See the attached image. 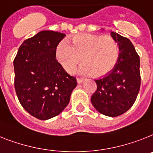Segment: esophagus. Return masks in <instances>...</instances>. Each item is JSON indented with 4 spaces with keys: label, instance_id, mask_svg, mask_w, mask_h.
<instances>
[{
    "label": "esophagus",
    "instance_id": "1",
    "mask_svg": "<svg viewBox=\"0 0 153 153\" xmlns=\"http://www.w3.org/2000/svg\"><path fill=\"white\" fill-rule=\"evenodd\" d=\"M77 81H78V83H79V84H80V83H82L83 81H84V79H81V78H78V79H77Z\"/></svg>",
    "mask_w": 153,
    "mask_h": 153
}]
</instances>
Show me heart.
<instances>
[{
	"label": "heart",
	"instance_id": "obj_1",
	"mask_svg": "<svg viewBox=\"0 0 153 153\" xmlns=\"http://www.w3.org/2000/svg\"><path fill=\"white\" fill-rule=\"evenodd\" d=\"M119 55V46L113 37L88 33L74 35L57 49V59L68 71H74L82 58L84 63L82 72H92L95 76L110 72L117 62Z\"/></svg>",
	"mask_w": 153,
	"mask_h": 153
}]
</instances>
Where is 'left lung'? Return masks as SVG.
Listing matches in <instances>:
<instances>
[{"mask_svg": "<svg viewBox=\"0 0 153 153\" xmlns=\"http://www.w3.org/2000/svg\"><path fill=\"white\" fill-rule=\"evenodd\" d=\"M117 42L119 58L114 68L95 79L97 89L91 102L97 111L106 116H120L134 104L141 85L140 59L134 46L126 37L111 32Z\"/></svg>", "mask_w": 153, "mask_h": 153, "instance_id": "obj_1", "label": "left lung"}]
</instances>
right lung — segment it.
<instances>
[{
    "instance_id": "obj_1",
    "label": "right lung",
    "mask_w": 153,
    "mask_h": 153,
    "mask_svg": "<svg viewBox=\"0 0 153 153\" xmlns=\"http://www.w3.org/2000/svg\"><path fill=\"white\" fill-rule=\"evenodd\" d=\"M65 34L41 31L25 39L14 60L15 88L22 107L39 120L61 114L68 106L77 81L56 59Z\"/></svg>"
}]
</instances>
